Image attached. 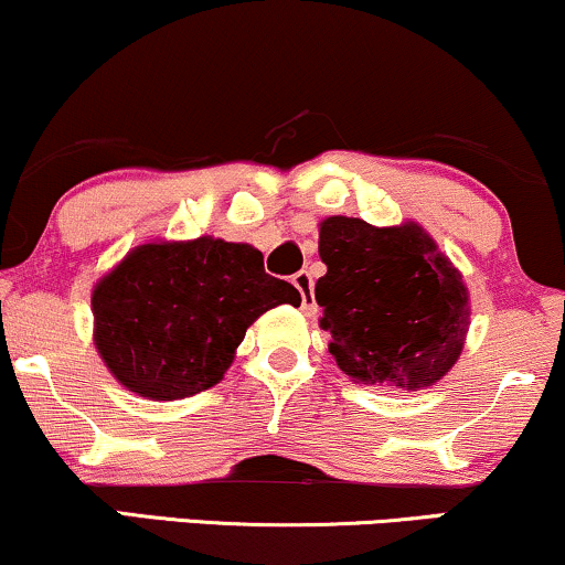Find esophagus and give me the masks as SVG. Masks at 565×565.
<instances>
[{
	"label": "esophagus",
	"instance_id": "obj_1",
	"mask_svg": "<svg viewBox=\"0 0 565 565\" xmlns=\"http://www.w3.org/2000/svg\"><path fill=\"white\" fill-rule=\"evenodd\" d=\"M291 284H295L299 295H302L305 316H316L318 305H316V297H312V276L307 274V270H299V274L291 278Z\"/></svg>",
	"mask_w": 565,
	"mask_h": 565
}]
</instances>
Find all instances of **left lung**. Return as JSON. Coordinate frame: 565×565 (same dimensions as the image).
Returning a JSON list of instances; mask_svg holds the SVG:
<instances>
[{
	"label": "left lung",
	"mask_w": 565,
	"mask_h": 565,
	"mask_svg": "<svg viewBox=\"0 0 565 565\" xmlns=\"http://www.w3.org/2000/svg\"><path fill=\"white\" fill-rule=\"evenodd\" d=\"M318 253L328 268L316 284L320 328L349 377L419 391L456 365L469 331V291L423 226L328 216Z\"/></svg>",
	"instance_id": "8db88e82"
}]
</instances>
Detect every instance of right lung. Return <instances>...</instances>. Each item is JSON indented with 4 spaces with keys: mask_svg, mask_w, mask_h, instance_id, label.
I'll list each match as a JSON object with an SVG mask.
<instances>
[{
    "mask_svg": "<svg viewBox=\"0 0 565 565\" xmlns=\"http://www.w3.org/2000/svg\"><path fill=\"white\" fill-rule=\"evenodd\" d=\"M287 302L302 297L266 274L253 245L148 242L93 289V341L127 391L174 402L216 385L247 328Z\"/></svg>",
    "mask_w": 565,
    "mask_h": 565,
    "instance_id": "1",
    "label": "right lung"
}]
</instances>
